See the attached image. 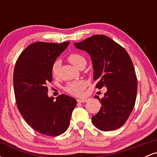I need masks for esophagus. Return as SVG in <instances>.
<instances>
[{"mask_svg": "<svg viewBox=\"0 0 157 157\" xmlns=\"http://www.w3.org/2000/svg\"><path fill=\"white\" fill-rule=\"evenodd\" d=\"M77 102H80V103H82V102H86L88 101L87 99H77Z\"/></svg>", "mask_w": 157, "mask_h": 157, "instance_id": "1", "label": "esophagus"}]
</instances>
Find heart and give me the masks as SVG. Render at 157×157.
Instances as JSON below:
<instances>
[{
	"label": "heart",
	"mask_w": 157,
	"mask_h": 157,
	"mask_svg": "<svg viewBox=\"0 0 157 157\" xmlns=\"http://www.w3.org/2000/svg\"><path fill=\"white\" fill-rule=\"evenodd\" d=\"M68 60L71 63V64L76 66L77 68L80 67L82 65L86 64V60L83 55L80 53L75 52V53L70 54L67 57ZM59 63L58 61H55L52 66V74L54 77H57L58 76L59 72ZM86 86V81L82 80H75L72 82H69L65 86L64 89L66 92L69 93L70 94L75 95V96H79L82 94V91L85 89Z\"/></svg>",
	"instance_id": "1"
}]
</instances>
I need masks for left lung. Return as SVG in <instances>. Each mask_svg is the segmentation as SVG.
<instances>
[{
    "label": "left lung",
    "mask_w": 157,
    "mask_h": 157,
    "mask_svg": "<svg viewBox=\"0 0 157 157\" xmlns=\"http://www.w3.org/2000/svg\"><path fill=\"white\" fill-rule=\"evenodd\" d=\"M74 44L91 56L96 88L107 87L103 98L94 97L102 107L91 118L93 124L103 131L122 127L134 109L137 92V78L130 56L105 35H93Z\"/></svg>",
    "instance_id": "8db88e82"
}]
</instances>
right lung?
<instances>
[{
  "label": "right lung",
  "instance_id": "1",
  "mask_svg": "<svg viewBox=\"0 0 157 157\" xmlns=\"http://www.w3.org/2000/svg\"><path fill=\"white\" fill-rule=\"evenodd\" d=\"M69 41L61 44L36 42L25 48L16 61L13 75L16 103L29 125L40 134L57 136L69 126L77 101L66 94L48 97L52 66Z\"/></svg>",
  "mask_w": 157,
  "mask_h": 157
}]
</instances>
